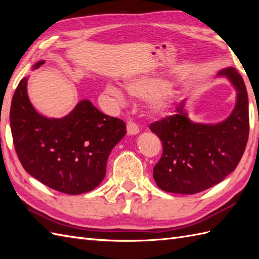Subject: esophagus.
<instances>
[{
    "mask_svg": "<svg viewBox=\"0 0 259 259\" xmlns=\"http://www.w3.org/2000/svg\"><path fill=\"white\" fill-rule=\"evenodd\" d=\"M126 133L130 136H134L137 135L139 133V126L137 125L133 121H129L128 123H126Z\"/></svg>",
    "mask_w": 259,
    "mask_h": 259,
    "instance_id": "obj_1",
    "label": "esophagus"
}]
</instances>
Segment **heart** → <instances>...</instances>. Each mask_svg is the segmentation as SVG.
I'll return each mask as SVG.
<instances>
[{
    "label": "heart",
    "mask_w": 259,
    "mask_h": 259,
    "mask_svg": "<svg viewBox=\"0 0 259 259\" xmlns=\"http://www.w3.org/2000/svg\"><path fill=\"white\" fill-rule=\"evenodd\" d=\"M169 83L157 76H134L125 82L124 88L129 95L141 100H149V111L153 115H162L171 107V92L166 90ZM107 92L118 101H123V95L117 87L108 85Z\"/></svg>",
    "instance_id": "b5f03b06"
}]
</instances>
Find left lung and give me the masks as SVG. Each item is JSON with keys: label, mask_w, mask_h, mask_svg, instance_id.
Here are the masks:
<instances>
[{"label": "left lung", "mask_w": 259, "mask_h": 259, "mask_svg": "<svg viewBox=\"0 0 259 259\" xmlns=\"http://www.w3.org/2000/svg\"><path fill=\"white\" fill-rule=\"evenodd\" d=\"M237 91V101L229 117L217 124L191 121L181 101L175 114L150 124L162 142L160 160L153 178L160 189L192 195L223 181L237 167L249 135L248 96L241 75L234 68L219 71Z\"/></svg>", "instance_id": "8db88e82"}]
</instances>
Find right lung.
I'll return each instance as SVG.
<instances>
[{
  "label": "right lung",
  "instance_id": "add662e5",
  "mask_svg": "<svg viewBox=\"0 0 259 259\" xmlns=\"http://www.w3.org/2000/svg\"><path fill=\"white\" fill-rule=\"evenodd\" d=\"M37 62L33 69L40 68ZM27 78L16 88L10 124L16 155L33 178L63 194L91 191L106 176L110 152L123 138L125 123L82 100L61 119L36 112L26 92Z\"/></svg>",
  "mask_w": 259,
  "mask_h": 259
}]
</instances>
